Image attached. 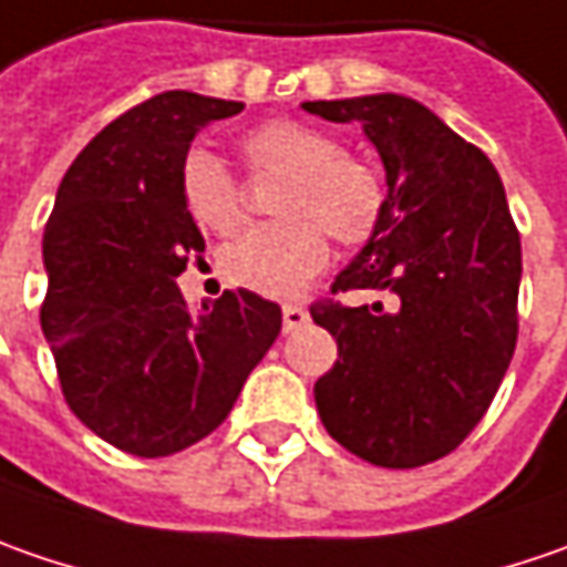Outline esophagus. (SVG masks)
I'll return each mask as SVG.
<instances>
[{
    "label": "esophagus",
    "mask_w": 567,
    "mask_h": 567,
    "mask_svg": "<svg viewBox=\"0 0 567 567\" xmlns=\"http://www.w3.org/2000/svg\"><path fill=\"white\" fill-rule=\"evenodd\" d=\"M305 323H308V310L298 308V305H285V308H282V327H285V332L301 330Z\"/></svg>",
    "instance_id": "34e87169"
}]
</instances>
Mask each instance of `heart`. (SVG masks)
Instances as JSON below:
<instances>
[{
  "label": "heart",
  "mask_w": 567,
  "mask_h": 567,
  "mask_svg": "<svg viewBox=\"0 0 567 567\" xmlns=\"http://www.w3.org/2000/svg\"><path fill=\"white\" fill-rule=\"evenodd\" d=\"M240 155L254 177H285L272 212L279 221L259 225L225 250L221 269L235 285L259 295L291 298L320 276L339 247H364L386 221V177L368 158L301 120H269L240 136ZM186 215L212 235H237L247 221L244 186L235 171L206 148L181 164Z\"/></svg>",
  "instance_id": "b5f03b06"
}]
</instances>
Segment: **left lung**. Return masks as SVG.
<instances>
[{"instance_id": "left-lung-1", "label": "left lung", "mask_w": 567, "mask_h": 567, "mask_svg": "<svg viewBox=\"0 0 567 567\" xmlns=\"http://www.w3.org/2000/svg\"><path fill=\"white\" fill-rule=\"evenodd\" d=\"M332 123H361L386 171L381 235L332 282L378 288L393 305L313 301L339 358L313 400L349 454L386 470L456 451L492 406L517 346L520 235L495 164L403 94L308 101Z\"/></svg>"}]
</instances>
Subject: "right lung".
Returning <instances> with one entry per match:
<instances>
[{
	"instance_id": "add662e5",
	"label": "right lung",
	"mask_w": 567,
	"mask_h": 567,
	"mask_svg": "<svg viewBox=\"0 0 567 567\" xmlns=\"http://www.w3.org/2000/svg\"><path fill=\"white\" fill-rule=\"evenodd\" d=\"M244 111L164 91L116 116L62 177L43 228L40 327L62 396L133 456H171L218 429L282 330V308L247 288L189 313L177 276L206 250L181 199L193 136Z\"/></svg>"
}]
</instances>
